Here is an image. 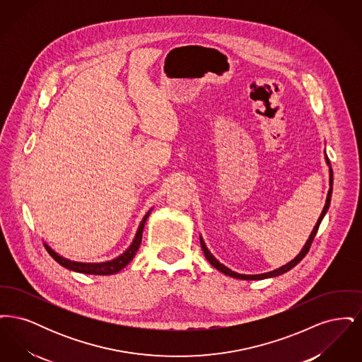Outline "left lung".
<instances>
[{"mask_svg": "<svg viewBox=\"0 0 362 362\" xmlns=\"http://www.w3.org/2000/svg\"><path fill=\"white\" fill-rule=\"evenodd\" d=\"M326 161H327L328 167H329V189H328L327 194V199H326V205L323 207V211H322V214H320V217H319V220H317V223L316 225L313 226V230L310 232V239L307 240L305 243V245L303 247V250L300 251V254L296 257V258L291 260L289 263H286V264H284L282 267H279V269H276V270H273V272H270V273H263V274H255V276H247V274H239V273H235V272H232L230 269H228L226 266H224L223 263H220L217 259L214 258L211 254H210V251L207 250L206 244H205V241L202 238H199V240H201V247H202V250H204V254H205V257H206L207 260L210 262V264L213 266V267H216L218 272H221V273H224L225 276H233V278H239V279H264V278H272V276H281V274H284V273H286V272H289L291 269H293L297 263H300L303 258L308 254V251H310V244H312V241L315 239V236H316V232H317V229H319V225L322 223V220H323V217L326 216V213H327L328 207H329V202H331V195H332V170H331V164H329V160H328L327 155H326Z\"/></svg>", "mask_w": 362, "mask_h": 362, "instance_id": "8db88e82", "label": "left lung"}]
</instances>
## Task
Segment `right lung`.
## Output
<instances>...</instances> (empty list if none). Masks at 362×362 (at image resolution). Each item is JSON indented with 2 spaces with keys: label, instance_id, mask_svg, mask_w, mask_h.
Returning <instances> with one entry per match:
<instances>
[{
  "label": "right lung",
  "instance_id": "add662e5",
  "mask_svg": "<svg viewBox=\"0 0 362 362\" xmlns=\"http://www.w3.org/2000/svg\"><path fill=\"white\" fill-rule=\"evenodd\" d=\"M152 210V209H151ZM151 210L144 216L141 224L138 226L137 233L133 243L130 244V247L119 255L118 258L108 260V262H102V263H83V262H74L69 259L64 258L61 255H58L54 250H52L46 243L45 247L47 250V252L52 255V258L58 262L61 266H64L65 269H69L71 272H77V273H83V274H95V276H110V274H117L119 273L124 266H127L130 263V260L134 258L136 252L139 248V244L142 240V232H144V225L146 223Z\"/></svg>",
  "mask_w": 362,
  "mask_h": 362
}]
</instances>
